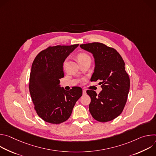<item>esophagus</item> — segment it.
<instances>
[{
    "label": "esophagus",
    "mask_w": 156,
    "mask_h": 156,
    "mask_svg": "<svg viewBox=\"0 0 156 156\" xmlns=\"http://www.w3.org/2000/svg\"><path fill=\"white\" fill-rule=\"evenodd\" d=\"M83 94L84 95H85V94H86V91L85 90H83Z\"/></svg>",
    "instance_id": "1"
}]
</instances>
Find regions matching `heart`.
<instances>
[{"instance_id": "heart-1", "label": "heart", "mask_w": 156, "mask_h": 156, "mask_svg": "<svg viewBox=\"0 0 156 156\" xmlns=\"http://www.w3.org/2000/svg\"><path fill=\"white\" fill-rule=\"evenodd\" d=\"M77 58H78V60L79 61V62H82V61H84L85 60H87V59H91L90 55H89L87 54L86 53H84V52H82V53H80L78 56H77ZM66 64V62L64 63L63 65L65 66Z\"/></svg>"}]
</instances>
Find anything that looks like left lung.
Masks as SVG:
<instances>
[{
    "label": "left lung",
    "instance_id": "8db88e82",
    "mask_svg": "<svg viewBox=\"0 0 156 156\" xmlns=\"http://www.w3.org/2000/svg\"><path fill=\"white\" fill-rule=\"evenodd\" d=\"M80 46L93 54L95 68L91 81H101L102 88L99 94L93 90L86 91L91 98L90 112L98 122L112 120L122 112L129 90L130 80L125 62L115 49L104 44L92 42Z\"/></svg>",
    "mask_w": 156,
    "mask_h": 156
}]
</instances>
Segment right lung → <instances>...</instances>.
I'll list each match as a JSON object with an SVG mask.
<instances>
[{
  "mask_svg": "<svg viewBox=\"0 0 156 156\" xmlns=\"http://www.w3.org/2000/svg\"><path fill=\"white\" fill-rule=\"evenodd\" d=\"M78 45L49 46L41 51L33 62L30 93L37 114L46 122L59 124L67 120L82 96L79 86L65 91L58 85L64 76L63 62Z\"/></svg>",
  "mask_w": 156,
  "mask_h": 156,
  "instance_id": "obj_1",
  "label": "right lung"
}]
</instances>
